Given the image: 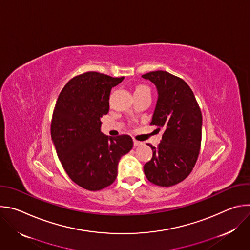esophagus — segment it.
I'll list each match as a JSON object with an SVG mask.
<instances>
[{
  "mask_svg": "<svg viewBox=\"0 0 250 250\" xmlns=\"http://www.w3.org/2000/svg\"><path fill=\"white\" fill-rule=\"evenodd\" d=\"M142 145V142H140V141H137V140H135V139H133V146L136 147V146H141Z\"/></svg>",
  "mask_w": 250,
  "mask_h": 250,
  "instance_id": "obj_1",
  "label": "esophagus"
}]
</instances>
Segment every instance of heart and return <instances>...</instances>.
I'll return each instance as SVG.
<instances>
[{"instance_id": "obj_1", "label": "heart", "mask_w": 250, "mask_h": 250, "mask_svg": "<svg viewBox=\"0 0 250 250\" xmlns=\"http://www.w3.org/2000/svg\"><path fill=\"white\" fill-rule=\"evenodd\" d=\"M144 87H146V86H138L136 89H139V88H144Z\"/></svg>"}]
</instances>
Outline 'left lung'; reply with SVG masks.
Wrapping results in <instances>:
<instances>
[{
	"instance_id": "8db88e82",
	"label": "left lung",
	"mask_w": 250,
	"mask_h": 250,
	"mask_svg": "<svg viewBox=\"0 0 250 250\" xmlns=\"http://www.w3.org/2000/svg\"><path fill=\"white\" fill-rule=\"evenodd\" d=\"M156 87L157 102L150 125L164 132L153 154L145 164L147 179L158 186L170 187L183 181L193 170L201 147L202 113L188 84L166 71L141 76Z\"/></svg>"
}]
</instances>
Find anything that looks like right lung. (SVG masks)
<instances>
[{"mask_svg":"<svg viewBox=\"0 0 250 250\" xmlns=\"http://www.w3.org/2000/svg\"><path fill=\"white\" fill-rule=\"evenodd\" d=\"M124 79L98 72L81 74L65 85L55 104L51 138L57 156L71 180L89 191L114 183L121 157L133 146L127 134L112 137L101 131L111 90Z\"/></svg>","mask_w":250,"mask_h":250,"instance_id":"right-lung-1","label":"right lung"}]
</instances>
